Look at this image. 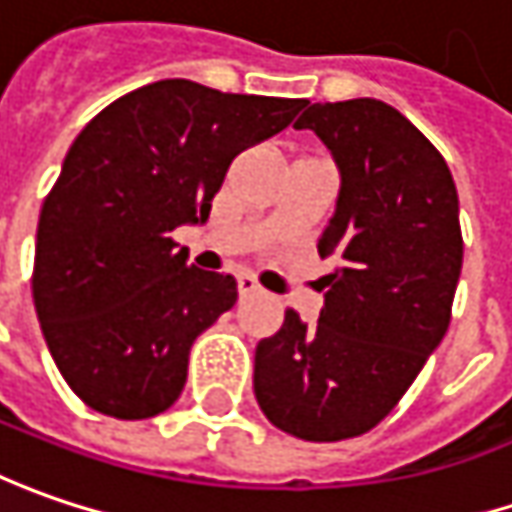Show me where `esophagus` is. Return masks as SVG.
Here are the masks:
<instances>
[{
  "label": "esophagus",
  "instance_id": "34e87169",
  "mask_svg": "<svg viewBox=\"0 0 512 512\" xmlns=\"http://www.w3.org/2000/svg\"><path fill=\"white\" fill-rule=\"evenodd\" d=\"M237 289H240V295H255V292H260V283H257L255 275L243 272V275H237Z\"/></svg>",
  "mask_w": 512,
  "mask_h": 512
}]
</instances>
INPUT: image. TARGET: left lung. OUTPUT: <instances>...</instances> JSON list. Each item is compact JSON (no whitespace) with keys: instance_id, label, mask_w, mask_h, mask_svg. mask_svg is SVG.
<instances>
[{"instance_id":"1","label":"left lung","mask_w":512,"mask_h":512,"mask_svg":"<svg viewBox=\"0 0 512 512\" xmlns=\"http://www.w3.org/2000/svg\"><path fill=\"white\" fill-rule=\"evenodd\" d=\"M295 128H312L341 171L318 240L335 269L321 278L315 326L286 309L257 344L255 398L283 433L344 441L387 418L450 326L458 191L438 148L387 102H315Z\"/></svg>"}]
</instances>
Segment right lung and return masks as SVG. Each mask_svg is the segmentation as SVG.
Instances as JSON below:
<instances>
[{
  "label": "right lung",
  "mask_w": 512,
  "mask_h": 512,
  "mask_svg": "<svg viewBox=\"0 0 512 512\" xmlns=\"http://www.w3.org/2000/svg\"><path fill=\"white\" fill-rule=\"evenodd\" d=\"M300 108L160 79L79 131L39 212L31 283L45 344L91 410L140 421L180 398L191 344L237 283L189 266L171 232L206 223L234 157Z\"/></svg>",
  "instance_id": "obj_1"
}]
</instances>
